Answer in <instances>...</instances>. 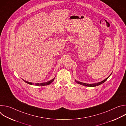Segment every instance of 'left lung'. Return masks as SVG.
<instances>
[{
	"instance_id": "obj_1",
	"label": "left lung",
	"mask_w": 126,
	"mask_h": 126,
	"mask_svg": "<svg viewBox=\"0 0 126 126\" xmlns=\"http://www.w3.org/2000/svg\"><path fill=\"white\" fill-rule=\"evenodd\" d=\"M112 74V73L110 75V76H109L107 78H106L105 79H104V80L100 82H98V83H93V84H87V83H83V82H79V81H77L76 80H75V82L79 84H80V85H83V86H87V87H96V86H99L102 84H103V83H104L107 79L108 78L110 75Z\"/></svg>"
}]
</instances>
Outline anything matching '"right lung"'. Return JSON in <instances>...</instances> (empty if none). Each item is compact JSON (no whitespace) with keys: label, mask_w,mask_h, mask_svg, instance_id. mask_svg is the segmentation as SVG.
<instances>
[{"label":"right lung","mask_w":126,"mask_h":126,"mask_svg":"<svg viewBox=\"0 0 126 126\" xmlns=\"http://www.w3.org/2000/svg\"><path fill=\"white\" fill-rule=\"evenodd\" d=\"M54 79H55V77L53 79L49 81H47L46 82H44V83H31V82H28V81H26L23 79H22L25 83H27V84H30V85H35V86H46V85H49L54 80Z\"/></svg>","instance_id":"1"}]
</instances>
